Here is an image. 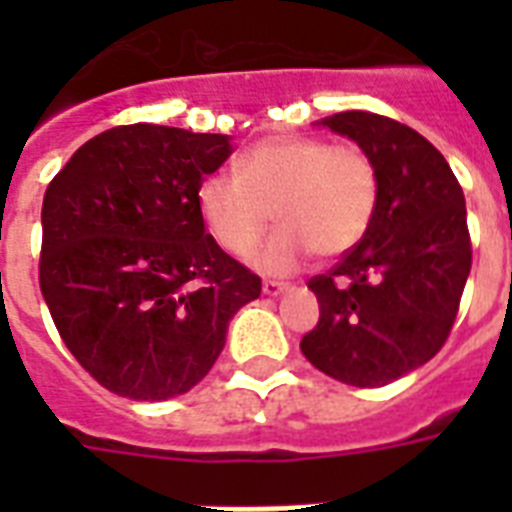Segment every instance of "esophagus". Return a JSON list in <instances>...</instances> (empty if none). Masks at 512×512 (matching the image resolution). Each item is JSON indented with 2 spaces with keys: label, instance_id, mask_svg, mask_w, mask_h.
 I'll return each mask as SVG.
<instances>
[{
  "label": "esophagus",
  "instance_id": "obj_1",
  "mask_svg": "<svg viewBox=\"0 0 512 512\" xmlns=\"http://www.w3.org/2000/svg\"><path fill=\"white\" fill-rule=\"evenodd\" d=\"M287 289H289V284H284V281H276V279L263 281V295H268V297L281 295V292H287Z\"/></svg>",
  "mask_w": 512,
  "mask_h": 512
}]
</instances>
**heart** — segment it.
Segmentation results:
<instances>
[{"label": "heart", "instance_id": "b5f03b06", "mask_svg": "<svg viewBox=\"0 0 512 512\" xmlns=\"http://www.w3.org/2000/svg\"><path fill=\"white\" fill-rule=\"evenodd\" d=\"M377 191V167L356 143L279 135L241 154L236 175L204 177L196 201L228 255H247L276 215L281 228L252 252V263L289 273L311 252L332 260L356 247L372 223Z\"/></svg>", "mask_w": 512, "mask_h": 512}]
</instances>
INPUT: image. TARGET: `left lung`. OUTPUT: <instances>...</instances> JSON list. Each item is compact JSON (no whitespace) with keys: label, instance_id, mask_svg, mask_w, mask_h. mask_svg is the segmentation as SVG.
I'll return each instance as SVG.
<instances>
[{"label":"left lung","instance_id":"1","mask_svg":"<svg viewBox=\"0 0 512 512\" xmlns=\"http://www.w3.org/2000/svg\"><path fill=\"white\" fill-rule=\"evenodd\" d=\"M377 167V209L356 247L308 281L319 324L300 350L329 377L380 388L444 348L473 265L462 185L412 127L342 111L324 119Z\"/></svg>","mask_w":512,"mask_h":512}]
</instances>
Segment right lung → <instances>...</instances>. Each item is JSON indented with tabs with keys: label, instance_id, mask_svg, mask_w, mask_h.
Returning a JSON list of instances; mask_svg holds the SVG:
<instances>
[{
	"label": "right lung",
	"instance_id": "add662e5",
	"mask_svg": "<svg viewBox=\"0 0 512 512\" xmlns=\"http://www.w3.org/2000/svg\"><path fill=\"white\" fill-rule=\"evenodd\" d=\"M228 135L122 124L87 140L42 204L39 287L71 356L132 401L204 380L260 276L204 231L196 191Z\"/></svg>",
	"mask_w": 512,
	"mask_h": 512
}]
</instances>
